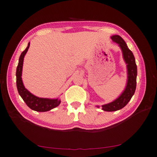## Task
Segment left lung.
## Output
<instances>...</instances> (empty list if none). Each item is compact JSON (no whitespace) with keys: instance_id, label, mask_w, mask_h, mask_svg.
Listing matches in <instances>:
<instances>
[{"instance_id":"left-lung-1","label":"left lung","mask_w":157,"mask_h":157,"mask_svg":"<svg viewBox=\"0 0 157 157\" xmlns=\"http://www.w3.org/2000/svg\"><path fill=\"white\" fill-rule=\"evenodd\" d=\"M113 42L118 44L122 52L123 58L126 62L127 67V82L126 88L121 95L112 102L101 105L102 109L105 111H115L122 109L130 101L134 95L136 87L137 66L136 64L135 58L132 52L129 49L125 41L118 35H114L111 37ZM97 107L99 108V105Z\"/></svg>"}]
</instances>
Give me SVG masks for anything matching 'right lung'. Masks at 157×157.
<instances>
[{"label": "right lung", "mask_w": 157, "mask_h": 157, "mask_svg": "<svg viewBox=\"0 0 157 157\" xmlns=\"http://www.w3.org/2000/svg\"><path fill=\"white\" fill-rule=\"evenodd\" d=\"M29 46L30 42L28 43V46L26 48V49L22 52L19 59V63L16 71L17 88L20 96L21 97V98L30 109L36 111H40V112H45V111H50L58 107L60 105L61 101L58 98L49 99L38 97L30 93L24 86L21 78L23 60L26 53L28 51Z\"/></svg>", "instance_id": "obj_1"}]
</instances>
